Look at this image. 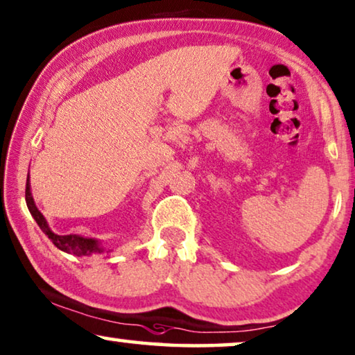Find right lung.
Returning <instances> with one entry per match:
<instances>
[{"mask_svg": "<svg viewBox=\"0 0 355 355\" xmlns=\"http://www.w3.org/2000/svg\"><path fill=\"white\" fill-rule=\"evenodd\" d=\"M25 202H27L28 211L33 216V219L37 220V224L40 225V229L48 235V239L53 241V243L58 246L60 251L69 254H75V256H91V254H101L104 253L105 248L102 246V243L97 239H89V237H81V235L76 234H69V235H58L51 230L48 220L43 214H41L40 209L35 205L33 195H32V187H30V174L27 178V187H25ZM112 250L107 251L110 253Z\"/></svg>", "mask_w": 355, "mask_h": 355, "instance_id": "right-lung-1", "label": "right lung"}]
</instances>
